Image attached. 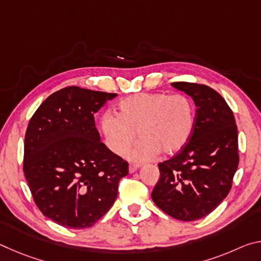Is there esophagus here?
<instances>
[{
    "label": "esophagus",
    "instance_id": "obj_1",
    "mask_svg": "<svg viewBox=\"0 0 261 261\" xmlns=\"http://www.w3.org/2000/svg\"><path fill=\"white\" fill-rule=\"evenodd\" d=\"M140 168L139 165H130L129 166V171L130 173H135V171H137Z\"/></svg>",
    "mask_w": 261,
    "mask_h": 261
}]
</instances>
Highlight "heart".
<instances>
[{
    "mask_svg": "<svg viewBox=\"0 0 261 261\" xmlns=\"http://www.w3.org/2000/svg\"><path fill=\"white\" fill-rule=\"evenodd\" d=\"M196 125L192 99L183 93H138L117 103V115L110 112L100 117L98 129L110 152L123 155L140 140L130 153L135 161H146L159 153L171 155L188 144Z\"/></svg>",
    "mask_w": 261,
    "mask_h": 261,
    "instance_id": "b5f03b06",
    "label": "heart"
}]
</instances>
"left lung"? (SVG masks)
I'll list each match as a JSON object with an SVG mask.
<instances>
[{
	"mask_svg": "<svg viewBox=\"0 0 261 261\" xmlns=\"http://www.w3.org/2000/svg\"><path fill=\"white\" fill-rule=\"evenodd\" d=\"M175 88L196 103V125L188 144L161 163L160 179L152 192L159 208L180 221L208 215L228 196L238 155L237 125L232 110L210 86L176 82Z\"/></svg>",
	"mask_w": 261,
	"mask_h": 261,
	"instance_id": "obj_1",
	"label": "left lung"
}]
</instances>
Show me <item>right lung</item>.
Returning <instances> with one entry per match:
<instances>
[{"label":"right lung","instance_id":"right-lung-1","mask_svg":"<svg viewBox=\"0 0 261 261\" xmlns=\"http://www.w3.org/2000/svg\"><path fill=\"white\" fill-rule=\"evenodd\" d=\"M116 93L69 86L29 122L23 170L41 213L61 226L90 228L116 200L129 163L100 141L94 114Z\"/></svg>","mask_w":261,"mask_h":261}]
</instances>
